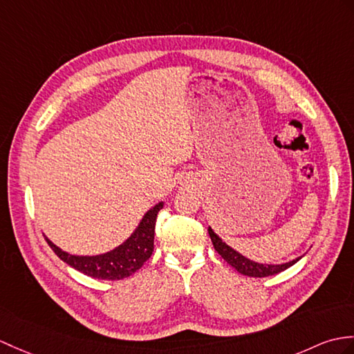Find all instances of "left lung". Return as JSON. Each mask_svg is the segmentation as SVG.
<instances>
[{"mask_svg":"<svg viewBox=\"0 0 354 354\" xmlns=\"http://www.w3.org/2000/svg\"><path fill=\"white\" fill-rule=\"evenodd\" d=\"M208 234L211 236L212 245L217 250V253L223 258L229 266H232L238 273H241L244 276H250V277H267V276H273L281 273V271L290 268L291 266H294L300 258L294 259L291 262H286V264H281V266H267V264H259V262H253L248 258H244L243 254H240L238 252H235L234 249L229 248L227 244H225L223 241L220 240V236L212 231L211 227H208Z\"/></svg>","mask_w":354,"mask_h":354,"instance_id":"8db88e82","label":"left lung"}]
</instances>
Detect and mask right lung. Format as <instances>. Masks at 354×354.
I'll return each instance as SVG.
<instances>
[{
	"instance_id": "obj_1",
	"label": "right lung",
	"mask_w": 354,
	"mask_h": 354,
	"mask_svg": "<svg viewBox=\"0 0 354 354\" xmlns=\"http://www.w3.org/2000/svg\"><path fill=\"white\" fill-rule=\"evenodd\" d=\"M161 208L162 202L155 205L152 209L146 212V216L140 221L136 232L125 243L104 254L75 257V254L63 252L49 240L46 241L57 257L64 261L68 266L81 271V273L90 277L102 279V281H120V279H125L136 273L151 258L153 252L155 221H157V216Z\"/></svg>"
}]
</instances>
